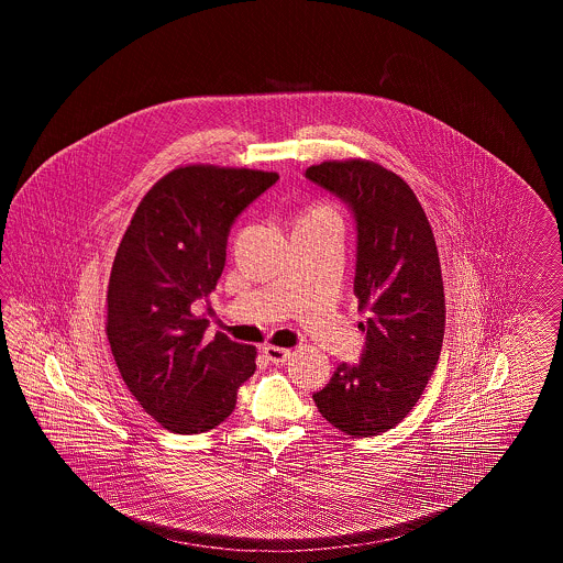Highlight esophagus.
Returning a JSON list of instances; mask_svg holds the SVG:
<instances>
[{
    "label": "esophagus",
    "mask_w": 563,
    "mask_h": 563,
    "mask_svg": "<svg viewBox=\"0 0 563 563\" xmlns=\"http://www.w3.org/2000/svg\"><path fill=\"white\" fill-rule=\"evenodd\" d=\"M264 354H266L269 363H274V365H283L291 358V350L278 349V346H266Z\"/></svg>",
    "instance_id": "1"
}]
</instances>
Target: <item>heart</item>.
Returning <instances> with one entry per match:
<instances>
[{
	"mask_svg": "<svg viewBox=\"0 0 563 563\" xmlns=\"http://www.w3.org/2000/svg\"><path fill=\"white\" fill-rule=\"evenodd\" d=\"M312 214H335L329 207H317V209H312V211H308V214H303V217H312Z\"/></svg>",
	"mask_w": 563,
	"mask_h": 563,
	"instance_id": "heart-1",
	"label": "heart"
}]
</instances>
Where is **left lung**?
<instances>
[{
  "label": "left lung",
  "instance_id": "obj_1",
  "mask_svg": "<svg viewBox=\"0 0 563 563\" xmlns=\"http://www.w3.org/2000/svg\"><path fill=\"white\" fill-rule=\"evenodd\" d=\"M306 179L340 198L354 219L358 363H342L312 395L322 418L352 437L397 427L422 397L445 333V294L429 219L399 175L375 162H322Z\"/></svg>",
  "mask_w": 563,
  "mask_h": 563
}]
</instances>
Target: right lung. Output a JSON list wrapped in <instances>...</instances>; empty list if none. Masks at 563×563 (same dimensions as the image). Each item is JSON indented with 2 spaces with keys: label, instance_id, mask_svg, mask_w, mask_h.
Returning a JSON list of instances; mask_svg holds the SVG:
<instances>
[{
  "label": "right lung",
  "instance_id": "1",
  "mask_svg": "<svg viewBox=\"0 0 563 563\" xmlns=\"http://www.w3.org/2000/svg\"><path fill=\"white\" fill-rule=\"evenodd\" d=\"M276 181L249 168H177L145 194L118 246L109 344L134 399L166 430L219 427L255 374V349L223 333L207 342L194 306L217 287L234 221Z\"/></svg>",
  "mask_w": 563,
  "mask_h": 563
}]
</instances>
